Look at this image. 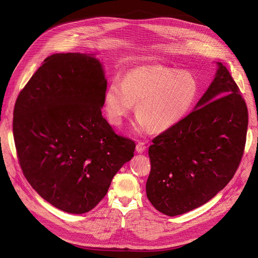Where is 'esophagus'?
<instances>
[{
    "instance_id": "obj_1",
    "label": "esophagus",
    "mask_w": 258,
    "mask_h": 258,
    "mask_svg": "<svg viewBox=\"0 0 258 258\" xmlns=\"http://www.w3.org/2000/svg\"><path fill=\"white\" fill-rule=\"evenodd\" d=\"M146 150V143L145 142H138L136 145V151L138 153H143Z\"/></svg>"
}]
</instances>
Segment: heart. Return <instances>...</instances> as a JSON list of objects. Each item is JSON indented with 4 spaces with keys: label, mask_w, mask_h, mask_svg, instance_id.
Segmentation results:
<instances>
[{
    "label": "heart",
    "mask_w": 258,
    "mask_h": 258,
    "mask_svg": "<svg viewBox=\"0 0 258 258\" xmlns=\"http://www.w3.org/2000/svg\"><path fill=\"white\" fill-rule=\"evenodd\" d=\"M199 83L194 74L164 66H145L113 79L104 93L108 120L120 125L136 103L137 131L164 132L182 121L191 111Z\"/></svg>",
    "instance_id": "heart-1"
}]
</instances>
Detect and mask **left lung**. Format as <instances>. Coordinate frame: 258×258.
Returning a JSON list of instances; mask_svg holds the SVG:
<instances>
[{
	"label": "left lung",
	"instance_id": "1",
	"mask_svg": "<svg viewBox=\"0 0 258 258\" xmlns=\"http://www.w3.org/2000/svg\"><path fill=\"white\" fill-rule=\"evenodd\" d=\"M248 108L227 68L219 62L195 110L161 133L148 148L146 195L168 216L204 205L231 181L245 152Z\"/></svg>",
	"mask_w": 258,
	"mask_h": 258
}]
</instances>
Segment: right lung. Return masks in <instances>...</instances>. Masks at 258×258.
I'll return each instance as SVG.
<instances>
[{
	"instance_id": "obj_1",
	"label": "right lung",
	"mask_w": 258,
	"mask_h": 258,
	"mask_svg": "<svg viewBox=\"0 0 258 258\" xmlns=\"http://www.w3.org/2000/svg\"><path fill=\"white\" fill-rule=\"evenodd\" d=\"M106 80L95 57H47L20 92L13 138L22 171L34 190L68 213L92 210L136 144L102 117Z\"/></svg>"
}]
</instances>
